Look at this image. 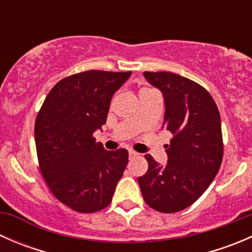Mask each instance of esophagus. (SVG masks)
I'll use <instances>...</instances> for the list:
<instances>
[{"mask_svg":"<svg viewBox=\"0 0 252 252\" xmlns=\"http://www.w3.org/2000/svg\"><path fill=\"white\" fill-rule=\"evenodd\" d=\"M136 156H139L138 152L133 151V150H129V158H134V157H136Z\"/></svg>","mask_w":252,"mask_h":252,"instance_id":"esophagus-1","label":"esophagus"}]
</instances>
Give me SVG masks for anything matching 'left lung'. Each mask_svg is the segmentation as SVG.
<instances>
[{
    "label": "left lung",
    "instance_id": "left-lung-1",
    "mask_svg": "<svg viewBox=\"0 0 252 252\" xmlns=\"http://www.w3.org/2000/svg\"><path fill=\"white\" fill-rule=\"evenodd\" d=\"M164 100L162 129L173 134L166 145L168 162L161 166L151 155L146 174L138 178L142 197L163 213L182 211L194 204L218 173L223 158L220 116L206 89L169 72H144Z\"/></svg>",
    "mask_w": 252,
    "mask_h": 252
}]
</instances>
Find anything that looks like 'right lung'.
<instances>
[{
	"mask_svg": "<svg viewBox=\"0 0 252 252\" xmlns=\"http://www.w3.org/2000/svg\"><path fill=\"white\" fill-rule=\"evenodd\" d=\"M130 75L88 70L62 79L36 117L40 171L52 194L77 212L107 207L126 171L128 151H107L94 133L106 123L112 96Z\"/></svg>",
	"mask_w": 252,
	"mask_h": 252,
	"instance_id": "add662e5",
	"label": "right lung"
}]
</instances>
